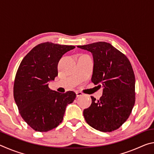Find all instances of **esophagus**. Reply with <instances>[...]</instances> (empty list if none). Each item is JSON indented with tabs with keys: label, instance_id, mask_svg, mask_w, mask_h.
<instances>
[{
	"label": "esophagus",
	"instance_id": "esophagus-1",
	"mask_svg": "<svg viewBox=\"0 0 154 154\" xmlns=\"http://www.w3.org/2000/svg\"><path fill=\"white\" fill-rule=\"evenodd\" d=\"M76 95H77V97H80V96H82L83 95V94L81 92H76Z\"/></svg>",
	"mask_w": 154,
	"mask_h": 154
}]
</instances>
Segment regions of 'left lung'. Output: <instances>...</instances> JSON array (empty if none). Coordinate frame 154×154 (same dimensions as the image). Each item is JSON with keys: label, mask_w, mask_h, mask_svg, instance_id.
<instances>
[{"label": "left lung", "mask_w": 154, "mask_h": 154, "mask_svg": "<svg viewBox=\"0 0 154 154\" xmlns=\"http://www.w3.org/2000/svg\"><path fill=\"white\" fill-rule=\"evenodd\" d=\"M77 48L92 54V82L95 85L102 83L104 87L99 100L91 96L92 104L83 111L85 121L101 132L118 129L129 118L135 103V76L130 62L109 43H93Z\"/></svg>", "instance_id": "8db88e82"}]
</instances>
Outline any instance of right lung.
I'll return each instance as SVG.
<instances>
[{
	"label": "right lung",
	"mask_w": 154,
	"mask_h": 154,
	"mask_svg": "<svg viewBox=\"0 0 154 154\" xmlns=\"http://www.w3.org/2000/svg\"><path fill=\"white\" fill-rule=\"evenodd\" d=\"M72 45L51 42L33 48L21 62L15 75L14 97L20 116L33 130L48 132L62 122L67 105L76 98L72 91L51 90L48 82L58 76V64Z\"/></svg>",
	"instance_id": "right-lung-1"
}]
</instances>
